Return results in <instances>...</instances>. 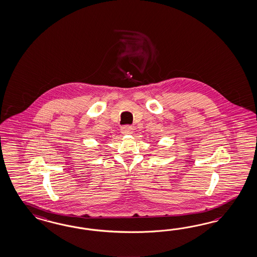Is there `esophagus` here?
Returning a JSON list of instances; mask_svg holds the SVG:
<instances>
[{
	"label": "esophagus",
	"instance_id": "34e87169",
	"mask_svg": "<svg viewBox=\"0 0 257 257\" xmlns=\"http://www.w3.org/2000/svg\"><path fill=\"white\" fill-rule=\"evenodd\" d=\"M121 133L123 135H132V133H133V128H132V126H130V125H125V126H123L121 128Z\"/></svg>",
	"mask_w": 257,
	"mask_h": 257
}]
</instances>
